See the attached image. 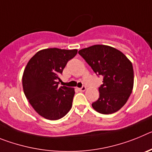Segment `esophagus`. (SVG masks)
Instances as JSON below:
<instances>
[{
  "instance_id": "1",
  "label": "esophagus",
  "mask_w": 152,
  "mask_h": 152,
  "mask_svg": "<svg viewBox=\"0 0 152 152\" xmlns=\"http://www.w3.org/2000/svg\"><path fill=\"white\" fill-rule=\"evenodd\" d=\"M78 90L80 91H86V87L85 86H83L82 88H78Z\"/></svg>"
}]
</instances>
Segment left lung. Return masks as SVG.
Segmentation results:
<instances>
[{
  "label": "left lung",
  "instance_id": "obj_1",
  "mask_svg": "<svg viewBox=\"0 0 152 152\" xmlns=\"http://www.w3.org/2000/svg\"><path fill=\"white\" fill-rule=\"evenodd\" d=\"M78 53L96 75L103 76V84L99 88L100 97L92 107L102 114L117 112L133 89L134 72L130 60L119 50L105 45H92Z\"/></svg>",
  "mask_w": 152,
  "mask_h": 152
}]
</instances>
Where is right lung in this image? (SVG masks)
Instances as JSON below:
<instances>
[{"mask_svg": "<svg viewBox=\"0 0 152 152\" xmlns=\"http://www.w3.org/2000/svg\"><path fill=\"white\" fill-rule=\"evenodd\" d=\"M77 52V49H45L28 61L23 75V88L30 105L42 117L57 120L72 108L75 89L59 87L57 81L67 62Z\"/></svg>", "mask_w": 152, "mask_h": 152, "instance_id": "add662e5", "label": "right lung"}]
</instances>
